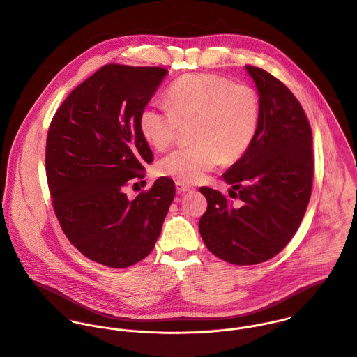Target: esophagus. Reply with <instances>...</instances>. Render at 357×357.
Returning <instances> with one entry per match:
<instances>
[{
    "instance_id": "obj_1",
    "label": "esophagus",
    "mask_w": 357,
    "mask_h": 357,
    "mask_svg": "<svg viewBox=\"0 0 357 357\" xmlns=\"http://www.w3.org/2000/svg\"><path fill=\"white\" fill-rule=\"evenodd\" d=\"M175 185H176V190H178V193H185V192L193 190V188H192V186H189V185H186V183H183V182H179V181H178Z\"/></svg>"
}]
</instances>
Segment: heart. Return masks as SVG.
<instances>
[{"label":"heart","instance_id":"obj_1","mask_svg":"<svg viewBox=\"0 0 357 357\" xmlns=\"http://www.w3.org/2000/svg\"><path fill=\"white\" fill-rule=\"evenodd\" d=\"M167 105L149 104L139 116L143 137L157 150L172 146L182 126H192L193 147L171 153L158 172L196 183L221 162L241 160L253 144L260 125V100L248 84L211 73H190L167 93Z\"/></svg>","mask_w":357,"mask_h":357}]
</instances>
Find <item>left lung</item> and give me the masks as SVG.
Listing matches in <instances>:
<instances>
[{
    "mask_svg": "<svg viewBox=\"0 0 357 357\" xmlns=\"http://www.w3.org/2000/svg\"><path fill=\"white\" fill-rule=\"evenodd\" d=\"M245 68L257 89L260 125L248 153L222 175L241 203L200 188L208 203L200 235L214 256L236 266L267 261L289 243L310 200L314 167L312 128L298 98L264 69Z\"/></svg>",
    "mask_w": 357,
    "mask_h": 357,
    "instance_id": "left-lung-1",
    "label": "left lung"
}]
</instances>
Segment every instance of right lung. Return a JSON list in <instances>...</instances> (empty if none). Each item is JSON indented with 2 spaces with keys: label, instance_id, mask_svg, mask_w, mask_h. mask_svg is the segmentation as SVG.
<instances>
[{
  "label": "right lung",
  "instance_id": "1",
  "mask_svg": "<svg viewBox=\"0 0 357 357\" xmlns=\"http://www.w3.org/2000/svg\"><path fill=\"white\" fill-rule=\"evenodd\" d=\"M167 73L105 65L66 97L48 129L47 182L61 228L82 255L111 268L151 253L175 197L167 176L133 200L123 192L153 162L139 116Z\"/></svg>",
  "mask_w": 357,
  "mask_h": 357
}]
</instances>
